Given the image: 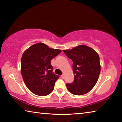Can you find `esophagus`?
<instances>
[{
    "mask_svg": "<svg viewBox=\"0 0 122 122\" xmlns=\"http://www.w3.org/2000/svg\"><path fill=\"white\" fill-rule=\"evenodd\" d=\"M61 78H64V75H63V74H62V75H61Z\"/></svg>",
    "mask_w": 122,
    "mask_h": 122,
    "instance_id": "34e87169",
    "label": "esophagus"
}]
</instances>
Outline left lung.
I'll return each mask as SVG.
<instances>
[{"instance_id":"1","label":"left lung","mask_w":122,"mask_h":122,"mask_svg":"<svg viewBox=\"0 0 122 122\" xmlns=\"http://www.w3.org/2000/svg\"><path fill=\"white\" fill-rule=\"evenodd\" d=\"M63 52L73 62L74 80L67 84V89L75 95H82L90 92L95 86L101 71L98 53L87 46L81 45Z\"/></svg>"}]
</instances>
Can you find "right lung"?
Masks as SVG:
<instances>
[{
	"mask_svg": "<svg viewBox=\"0 0 122 122\" xmlns=\"http://www.w3.org/2000/svg\"><path fill=\"white\" fill-rule=\"evenodd\" d=\"M61 52L44 43H37L24 51L21 60V74L27 87L39 96L48 95L54 89L59 76L54 74L51 59Z\"/></svg>",
	"mask_w": 122,
	"mask_h": 122,
	"instance_id": "add662e5",
	"label": "right lung"
}]
</instances>
